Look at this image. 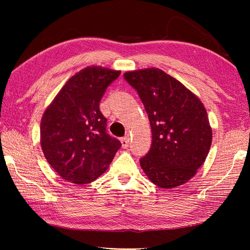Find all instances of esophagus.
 <instances>
[{"mask_svg":"<svg viewBox=\"0 0 250 250\" xmlns=\"http://www.w3.org/2000/svg\"><path fill=\"white\" fill-rule=\"evenodd\" d=\"M120 141H121V144H122V147L124 148H126L129 146V143H130V139H129V136H125V137H121L120 139Z\"/></svg>","mask_w":250,"mask_h":250,"instance_id":"esophagus-1","label":"esophagus"}]
</instances>
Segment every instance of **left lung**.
I'll list each match as a JSON object with an SVG mask.
<instances>
[{"label": "left lung", "instance_id": "8db88e82", "mask_svg": "<svg viewBox=\"0 0 250 250\" xmlns=\"http://www.w3.org/2000/svg\"><path fill=\"white\" fill-rule=\"evenodd\" d=\"M124 77L139 93L151 126L150 150L140 159L143 171L160 188L187 183L204 163L213 139L203 103L160 68L126 72Z\"/></svg>", "mask_w": 250, "mask_h": 250}]
</instances>
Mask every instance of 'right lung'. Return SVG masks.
Returning <instances> with one entry per match:
<instances>
[{"label":"right lung","mask_w":250,"mask_h":250,"mask_svg":"<svg viewBox=\"0 0 250 250\" xmlns=\"http://www.w3.org/2000/svg\"><path fill=\"white\" fill-rule=\"evenodd\" d=\"M120 71L88 66L72 76L46 108L41 146L59 176L89 184L107 169L121 143L106 133L100 101Z\"/></svg>","instance_id":"add662e5"}]
</instances>
